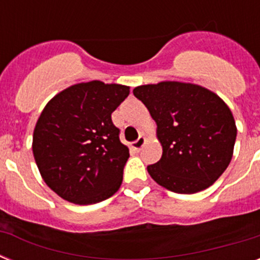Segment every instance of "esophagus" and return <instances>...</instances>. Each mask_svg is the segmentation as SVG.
Returning <instances> with one entry per match:
<instances>
[{"label": "esophagus", "mask_w": 260, "mask_h": 260, "mask_svg": "<svg viewBox=\"0 0 260 260\" xmlns=\"http://www.w3.org/2000/svg\"><path fill=\"white\" fill-rule=\"evenodd\" d=\"M146 144V138L144 137H139L135 142H133L132 143V148L135 151H141L142 147Z\"/></svg>", "instance_id": "1"}]
</instances>
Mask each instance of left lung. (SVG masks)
<instances>
[{"label":"left lung","instance_id":"obj_1","mask_svg":"<svg viewBox=\"0 0 260 260\" xmlns=\"http://www.w3.org/2000/svg\"><path fill=\"white\" fill-rule=\"evenodd\" d=\"M156 122L161 158L147 171L160 186L178 194L210 187L228 168L237 137L231 109L211 89L164 80L133 89Z\"/></svg>","mask_w":260,"mask_h":260}]
</instances>
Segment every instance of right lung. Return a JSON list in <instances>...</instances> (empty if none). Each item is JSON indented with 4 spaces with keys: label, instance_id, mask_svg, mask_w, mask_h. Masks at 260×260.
<instances>
[{
    "label": "right lung",
    "instance_id": "obj_1",
    "mask_svg": "<svg viewBox=\"0 0 260 260\" xmlns=\"http://www.w3.org/2000/svg\"><path fill=\"white\" fill-rule=\"evenodd\" d=\"M128 93V86L91 80L62 89L44 107L32 152L41 178L62 199L86 206L118 191L130 155L110 116Z\"/></svg>",
    "mask_w": 260,
    "mask_h": 260
}]
</instances>
